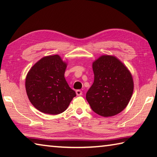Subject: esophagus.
Masks as SVG:
<instances>
[{
	"mask_svg": "<svg viewBox=\"0 0 157 157\" xmlns=\"http://www.w3.org/2000/svg\"><path fill=\"white\" fill-rule=\"evenodd\" d=\"M82 91L81 90H77L76 91V95H82Z\"/></svg>",
	"mask_w": 157,
	"mask_h": 157,
	"instance_id": "34e87169",
	"label": "esophagus"
}]
</instances>
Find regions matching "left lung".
<instances>
[{"mask_svg": "<svg viewBox=\"0 0 157 157\" xmlns=\"http://www.w3.org/2000/svg\"><path fill=\"white\" fill-rule=\"evenodd\" d=\"M94 82L86 95L95 113L108 117L121 112L128 105L134 82L126 66L116 57L103 55L93 63Z\"/></svg>", "mask_w": 157, "mask_h": 157, "instance_id": "left-lung-1", "label": "left lung"}]
</instances>
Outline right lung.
<instances>
[{"instance_id": "add662e5", "label": "right lung", "mask_w": 157, "mask_h": 157, "mask_svg": "<svg viewBox=\"0 0 157 157\" xmlns=\"http://www.w3.org/2000/svg\"><path fill=\"white\" fill-rule=\"evenodd\" d=\"M66 63L58 55L43 57L29 71L25 89L29 100L36 109L48 114H59L68 108L75 91L64 78Z\"/></svg>"}]
</instances>
